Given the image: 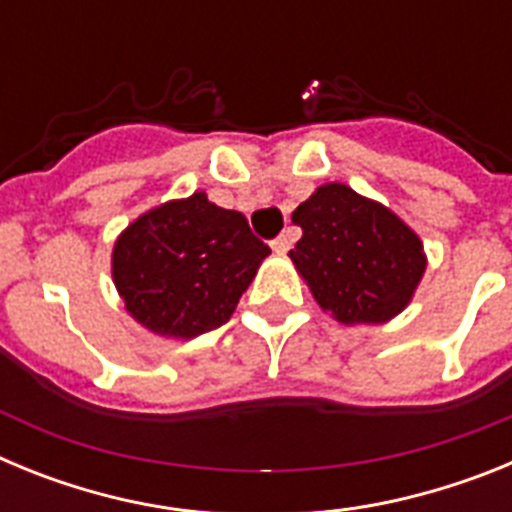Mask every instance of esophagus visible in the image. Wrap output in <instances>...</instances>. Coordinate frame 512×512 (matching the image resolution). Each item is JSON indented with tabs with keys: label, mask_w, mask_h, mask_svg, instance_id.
I'll return each instance as SVG.
<instances>
[{
	"label": "esophagus",
	"mask_w": 512,
	"mask_h": 512,
	"mask_svg": "<svg viewBox=\"0 0 512 512\" xmlns=\"http://www.w3.org/2000/svg\"><path fill=\"white\" fill-rule=\"evenodd\" d=\"M289 246H292V238H289L287 233H282L279 238H274V241H271V248H274V253H287Z\"/></svg>",
	"instance_id": "esophagus-1"
}]
</instances>
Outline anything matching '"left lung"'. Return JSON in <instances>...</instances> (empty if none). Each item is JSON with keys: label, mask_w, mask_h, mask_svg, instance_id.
Masks as SVG:
<instances>
[{"label": "left lung", "mask_w": 512, "mask_h": 512, "mask_svg": "<svg viewBox=\"0 0 512 512\" xmlns=\"http://www.w3.org/2000/svg\"><path fill=\"white\" fill-rule=\"evenodd\" d=\"M292 223L302 238L289 259L333 320L390 323L413 302L428 259L420 235L390 207L328 182L292 212Z\"/></svg>", "instance_id": "8db88e82"}]
</instances>
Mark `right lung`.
<instances>
[{"label": "right lung", "mask_w": 512, "mask_h": 512, "mask_svg": "<svg viewBox=\"0 0 512 512\" xmlns=\"http://www.w3.org/2000/svg\"><path fill=\"white\" fill-rule=\"evenodd\" d=\"M271 253L246 217L194 192L138 215L112 246V282L148 333L189 341L228 323Z\"/></svg>", "instance_id": "obj_1"}]
</instances>
